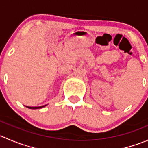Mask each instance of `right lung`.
Masks as SVG:
<instances>
[{
    "instance_id": "1",
    "label": "right lung",
    "mask_w": 148,
    "mask_h": 148,
    "mask_svg": "<svg viewBox=\"0 0 148 148\" xmlns=\"http://www.w3.org/2000/svg\"><path fill=\"white\" fill-rule=\"evenodd\" d=\"M46 105H43V106H41V107H27V106H26V107H28V108L29 109H41V108H43V107H46Z\"/></svg>"
}]
</instances>
